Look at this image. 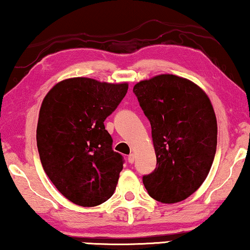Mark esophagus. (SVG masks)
Segmentation results:
<instances>
[{"label":"esophagus","mask_w":250,"mask_h":250,"mask_svg":"<svg viewBox=\"0 0 250 250\" xmlns=\"http://www.w3.org/2000/svg\"><path fill=\"white\" fill-rule=\"evenodd\" d=\"M135 161V155H134L133 153L128 155V162L129 164H133V162Z\"/></svg>","instance_id":"obj_1"}]
</instances>
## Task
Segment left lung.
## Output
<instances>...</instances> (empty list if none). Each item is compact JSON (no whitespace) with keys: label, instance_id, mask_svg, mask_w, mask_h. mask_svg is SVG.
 I'll return each mask as SVG.
<instances>
[{"label":"left lung","instance_id":"obj_1","mask_svg":"<svg viewBox=\"0 0 250 250\" xmlns=\"http://www.w3.org/2000/svg\"><path fill=\"white\" fill-rule=\"evenodd\" d=\"M133 91L150 121L157 157L144 186L161 203L186 200L204 183L214 160L218 124L211 100L196 83L173 74L137 82Z\"/></svg>","mask_w":250,"mask_h":250}]
</instances>
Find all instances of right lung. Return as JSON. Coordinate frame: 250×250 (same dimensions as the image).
I'll return each mask as SVG.
<instances>
[{"mask_svg": "<svg viewBox=\"0 0 250 250\" xmlns=\"http://www.w3.org/2000/svg\"><path fill=\"white\" fill-rule=\"evenodd\" d=\"M128 83L70 78L57 82L42 100L37 147L46 175L72 203L92 208L113 196L122 155L104 122L124 98Z\"/></svg>", "mask_w": 250, "mask_h": 250, "instance_id": "1", "label": "right lung"}]
</instances>
